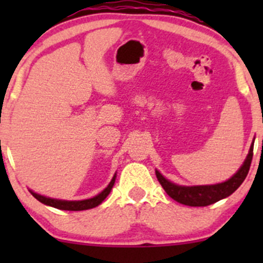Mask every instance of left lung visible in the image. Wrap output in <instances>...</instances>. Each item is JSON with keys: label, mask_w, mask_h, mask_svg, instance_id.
Segmentation results:
<instances>
[{"label": "left lung", "mask_w": 263, "mask_h": 263, "mask_svg": "<svg viewBox=\"0 0 263 263\" xmlns=\"http://www.w3.org/2000/svg\"><path fill=\"white\" fill-rule=\"evenodd\" d=\"M253 156V143L250 147V152L247 155L245 162L241 165V168L224 183L213 184V185H194V186H184L178 185L165 179L164 177L156 171V176L158 182L161 183L163 189L165 190L172 199L178 203L189 205V206H206V205L214 204L216 201L221 200L236 190L242 184L243 180L250 171V165L252 162Z\"/></svg>", "instance_id": "obj_1"}]
</instances>
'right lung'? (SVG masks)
I'll list each match as a JSON object with an SVG mask.
<instances>
[{"label":"right lung","mask_w":263,"mask_h":263,"mask_svg":"<svg viewBox=\"0 0 263 263\" xmlns=\"http://www.w3.org/2000/svg\"><path fill=\"white\" fill-rule=\"evenodd\" d=\"M115 179H116V174H115L112 179L108 185L105 188L100 194H98L96 197L90 198V199H85V200H74V201H69V200H59V199H52V198H47L43 197V195H39L37 193L31 192V194L37 200L41 201L45 205H49V206L57 208V209L60 210H69V211H80V210H87V209H92V208L98 206L100 205L102 201L106 199V197L110 194L111 189H112L114 184H115Z\"/></svg>","instance_id":"obj_1"}]
</instances>
